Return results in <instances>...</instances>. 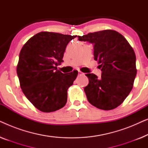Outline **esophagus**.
Wrapping results in <instances>:
<instances>
[{
  "mask_svg": "<svg viewBox=\"0 0 148 148\" xmlns=\"http://www.w3.org/2000/svg\"><path fill=\"white\" fill-rule=\"evenodd\" d=\"M83 74H84V73H83L82 72H81L80 71H78V75H83Z\"/></svg>",
  "mask_w": 148,
  "mask_h": 148,
  "instance_id": "esophagus-1",
  "label": "esophagus"
}]
</instances>
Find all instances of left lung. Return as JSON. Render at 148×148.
<instances>
[{
	"instance_id": "obj_1",
	"label": "left lung",
	"mask_w": 148,
	"mask_h": 148,
	"mask_svg": "<svg viewBox=\"0 0 148 148\" xmlns=\"http://www.w3.org/2000/svg\"><path fill=\"white\" fill-rule=\"evenodd\" d=\"M79 41L94 45V60H98L102 75H86L89 79L84 88L88 102L96 108L112 110L123 103L133 88L137 74L136 56L123 36L114 30L106 29L83 36Z\"/></svg>"
}]
</instances>
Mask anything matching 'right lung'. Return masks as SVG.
I'll list each match as a JSON object with an SVG mask.
<instances>
[{"mask_svg":"<svg viewBox=\"0 0 148 148\" xmlns=\"http://www.w3.org/2000/svg\"><path fill=\"white\" fill-rule=\"evenodd\" d=\"M76 37L42 32L30 38L20 51L17 66L20 86L26 98L42 112H54L66 104L67 90L78 71L64 74L56 66L63 61L69 42Z\"/></svg>","mask_w":148,"mask_h":148,"instance_id":"obj_1","label":"right lung"}]
</instances>
